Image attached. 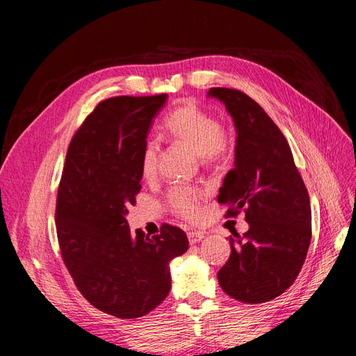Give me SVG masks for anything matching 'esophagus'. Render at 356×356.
I'll use <instances>...</instances> for the list:
<instances>
[{
	"label": "esophagus",
	"mask_w": 356,
	"mask_h": 356,
	"mask_svg": "<svg viewBox=\"0 0 356 356\" xmlns=\"http://www.w3.org/2000/svg\"><path fill=\"white\" fill-rule=\"evenodd\" d=\"M187 238H188V242L191 245H195V243H199L204 238V234L200 233V232H188Z\"/></svg>",
	"instance_id": "1"
}]
</instances>
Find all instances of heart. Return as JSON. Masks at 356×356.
Instances as JSON below:
<instances>
[{
    "mask_svg": "<svg viewBox=\"0 0 356 356\" xmlns=\"http://www.w3.org/2000/svg\"><path fill=\"white\" fill-rule=\"evenodd\" d=\"M165 135L196 153L202 161L220 159L229 148V138L218 120L190 101L178 105L166 117ZM159 144L153 139L145 143L141 153V172L152 178L157 170ZM202 193L190 187H174L168 195L169 207L182 218L197 221L200 218Z\"/></svg>",
    "mask_w": 356,
    "mask_h": 356,
    "instance_id": "b5f03b06",
    "label": "heart"
}]
</instances>
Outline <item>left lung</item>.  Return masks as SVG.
I'll return each instance as SVG.
<instances>
[{
  "mask_svg": "<svg viewBox=\"0 0 356 356\" xmlns=\"http://www.w3.org/2000/svg\"><path fill=\"white\" fill-rule=\"evenodd\" d=\"M236 127L234 166L218 202L229 217L245 211L250 229L230 238L232 254L218 284L242 303H266L293 285L312 239L309 195L285 136L270 117L241 90L212 88Z\"/></svg>",
  "mask_w": 356,
  "mask_h": 356,
  "instance_id": "left-lung-1",
  "label": "left lung"
}]
</instances>
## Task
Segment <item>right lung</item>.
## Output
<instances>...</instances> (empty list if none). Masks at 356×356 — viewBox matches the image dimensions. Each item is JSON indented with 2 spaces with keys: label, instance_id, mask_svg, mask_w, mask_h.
<instances>
[{
  "label": "right lung",
  "instance_id": "1",
  "mask_svg": "<svg viewBox=\"0 0 356 356\" xmlns=\"http://www.w3.org/2000/svg\"><path fill=\"white\" fill-rule=\"evenodd\" d=\"M168 95L102 101L71 139L56 200L60 254L75 286L105 314L147 315L170 291L169 264L187 234L163 224L149 238L131 232L129 204L141 190V153Z\"/></svg>",
  "mask_w": 356,
  "mask_h": 356
}]
</instances>
